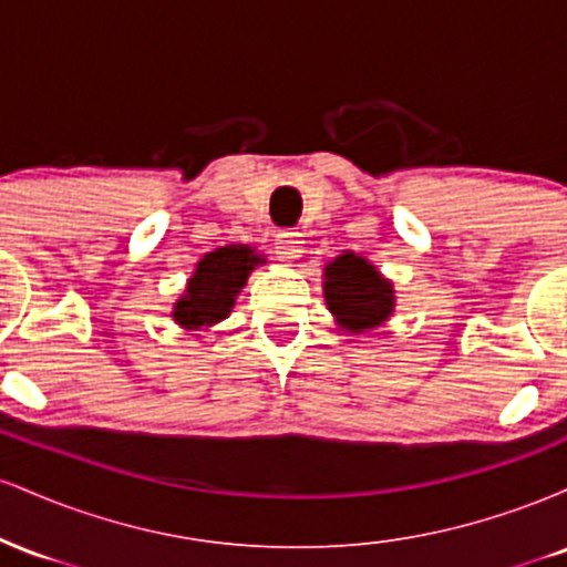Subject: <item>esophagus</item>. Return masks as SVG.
<instances>
[{
  "label": "esophagus",
  "mask_w": 567,
  "mask_h": 567,
  "mask_svg": "<svg viewBox=\"0 0 567 567\" xmlns=\"http://www.w3.org/2000/svg\"><path fill=\"white\" fill-rule=\"evenodd\" d=\"M275 245H277V256L282 258V261H292V258H298V252H301L303 247L301 231H292V229L277 231Z\"/></svg>",
  "instance_id": "34e87169"
}]
</instances>
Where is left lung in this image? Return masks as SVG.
<instances>
[{
    "label": "left lung",
    "instance_id": "8db88e82",
    "mask_svg": "<svg viewBox=\"0 0 567 567\" xmlns=\"http://www.w3.org/2000/svg\"><path fill=\"white\" fill-rule=\"evenodd\" d=\"M324 303L349 333L381 328L394 311V288L373 264L357 252H343L324 266Z\"/></svg>",
    "mask_w": 567,
    "mask_h": 567
}]
</instances>
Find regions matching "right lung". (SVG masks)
<instances>
[{"label":"right lung","mask_w":567,"mask_h":567,"mask_svg":"<svg viewBox=\"0 0 567 567\" xmlns=\"http://www.w3.org/2000/svg\"><path fill=\"white\" fill-rule=\"evenodd\" d=\"M258 264H264V258L247 245H226L207 252L188 279L184 296L175 301L173 320L186 330L213 328L226 320L234 298Z\"/></svg>","instance_id":"1"}]
</instances>
